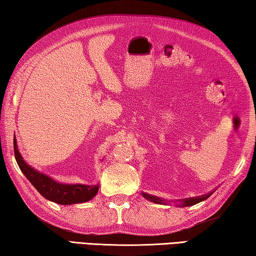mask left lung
<instances>
[{
    "label": "left lung",
    "instance_id": "left-lung-1",
    "mask_svg": "<svg viewBox=\"0 0 256 256\" xmlns=\"http://www.w3.org/2000/svg\"><path fill=\"white\" fill-rule=\"evenodd\" d=\"M142 196H144L145 199L152 201V202H154V204H165L164 201H163L162 199H160L158 196H154L147 194H144V192H142ZM212 192H210V194H206V196H198V198L184 199V200H182L180 204H176V207H180V208H182V207H190V206H194V204H196L201 202V201L207 200V199L209 198V196H212Z\"/></svg>",
    "mask_w": 256,
    "mask_h": 256
}]
</instances>
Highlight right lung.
<instances>
[{"mask_svg":"<svg viewBox=\"0 0 256 256\" xmlns=\"http://www.w3.org/2000/svg\"><path fill=\"white\" fill-rule=\"evenodd\" d=\"M16 137V135H14ZM14 145V156L22 173L30 181L37 191L44 198L58 204H83L93 199L98 191V184L84 186V184H62V183L52 180V178L38 172L37 170L26 164L18 150L16 140H13Z\"/></svg>","mask_w":256,"mask_h":256,"instance_id":"add662e5","label":"right lung"}]
</instances>
